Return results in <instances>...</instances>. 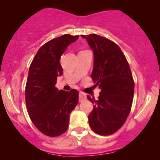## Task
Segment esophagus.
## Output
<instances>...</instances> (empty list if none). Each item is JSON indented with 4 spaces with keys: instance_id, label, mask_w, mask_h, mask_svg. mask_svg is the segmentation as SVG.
Masks as SVG:
<instances>
[{
    "instance_id": "1",
    "label": "esophagus",
    "mask_w": 160,
    "mask_h": 160,
    "mask_svg": "<svg viewBox=\"0 0 160 160\" xmlns=\"http://www.w3.org/2000/svg\"><path fill=\"white\" fill-rule=\"evenodd\" d=\"M86 95L82 92H80V94H79V102H81L83 100H86Z\"/></svg>"
}]
</instances>
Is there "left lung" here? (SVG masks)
Returning a JSON list of instances; mask_svg holds the SVG:
<instances>
[{
  "mask_svg": "<svg viewBox=\"0 0 160 160\" xmlns=\"http://www.w3.org/2000/svg\"><path fill=\"white\" fill-rule=\"evenodd\" d=\"M85 38L94 56L91 78L95 87L101 89L97 100L87 98L93 104L88 117L89 126L101 135L116 132L126 122L134 96L131 70L120 47L111 40L91 34Z\"/></svg>",
  "mask_w": 160,
  "mask_h": 160,
  "instance_id": "1",
  "label": "left lung"
}]
</instances>
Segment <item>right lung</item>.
I'll list each match as a JSON object with an SVG mask.
<instances>
[{"label":"right lung","instance_id":"add662e5","mask_svg":"<svg viewBox=\"0 0 160 160\" xmlns=\"http://www.w3.org/2000/svg\"><path fill=\"white\" fill-rule=\"evenodd\" d=\"M79 36L65 34L49 40L37 52L29 68L25 102L29 117L37 128L47 136L67 131L69 116L78 103L77 89L58 90V77L63 74L60 58Z\"/></svg>","mask_w":160,"mask_h":160}]
</instances>
